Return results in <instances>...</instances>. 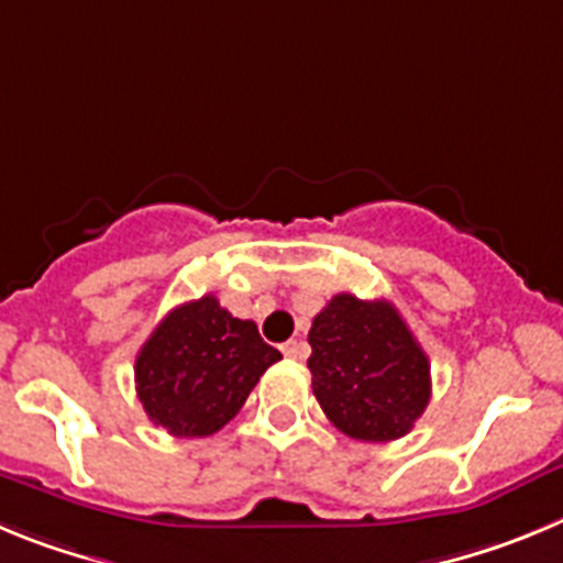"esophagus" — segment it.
<instances>
[{"mask_svg": "<svg viewBox=\"0 0 563 563\" xmlns=\"http://www.w3.org/2000/svg\"><path fill=\"white\" fill-rule=\"evenodd\" d=\"M280 351H283V356L294 358V362H297V358H306L308 347H306V344H302V342H297V339H291V342L283 344Z\"/></svg>", "mask_w": 563, "mask_h": 563, "instance_id": "esophagus-1", "label": "esophagus"}]
</instances>
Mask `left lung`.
<instances>
[{"instance_id":"left-lung-1","label":"left lung","mask_w":563,"mask_h":563,"mask_svg":"<svg viewBox=\"0 0 563 563\" xmlns=\"http://www.w3.org/2000/svg\"><path fill=\"white\" fill-rule=\"evenodd\" d=\"M308 344L313 395L347 438H404L432 398L427 353L393 302L336 294L313 317Z\"/></svg>"}]
</instances>
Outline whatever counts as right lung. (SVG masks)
<instances>
[{
    "instance_id": "obj_1",
    "label": "right lung",
    "mask_w": 563,
    "mask_h": 563,
    "mask_svg": "<svg viewBox=\"0 0 563 563\" xmlns=\"http://www.w3.org/2000/svg\"><path fill=\"white\" fill-rule=\"evenodd\" d=\"M280 358L252 319L232 317L205 294L174 308L140 347L136 398L174 438H207L235 418L252 387Z\"/></svg>"
}]
</instances>
